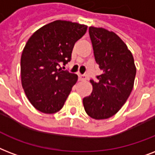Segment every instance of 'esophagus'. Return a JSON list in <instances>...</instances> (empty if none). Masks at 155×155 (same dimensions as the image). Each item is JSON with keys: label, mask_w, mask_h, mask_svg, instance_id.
I'll list each match as a JSON object with an SVG mask.
<instances>
[{"label": "esophagus", "mask_w": 155, "mask_h": 155, "mask_svg": "<svg viewBox=\"0 0 155 155\" xmlns=\"http://www.w3.org/2000/svg\"><path fill=\"white\" fill-rule=\"evenodd\" d=\"M78 77H79V80H80V81H85V80L86 79V74H79Z\"/></svg>", "instance_id": "34e87169"}]
</instances>
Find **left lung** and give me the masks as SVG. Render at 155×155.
<instances>
[{
    "instance_id": "obj_1",
    "label": "left lung",
    "mask_w": 155,
    "mask_h": 155,
    "mask_svg": "<svg viewBox=\"0 0 155 155\" xmlns=\"http://www.w3.org/2000/svg\"><path fill=\"white\" fill-rule=\"evenodd\" d=\"M94 60L103 74L91 79L93 91L83 99L88 116L104 120L117 113L134 88L136 67L131 51L122 39L106 29L89 27Z\"/></svg>"
}]
</instances>
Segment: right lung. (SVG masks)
<instances>
[{
	"mask_svg": "<svg viewBox=\"0 0 155 155\" xmlns=\"http://www.w3.org/2000/svg\"><path fill=\"white\" fill-rule=\"evenodd\" d=\"M87 26L57 20L32 35L21 57V79L27 99L41 112L60 111L78 75L63 70L71 61L74 44L86 33Z\"/></svg>",
	"mask_w": 155,
	"mask_h": 155,
	"instance_id": "right-lung-1",
	"label": "right lung"
}]
</instances>
